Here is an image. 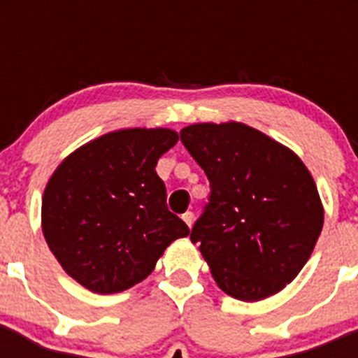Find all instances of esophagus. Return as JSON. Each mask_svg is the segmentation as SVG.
Masks as SVG:
<instances>
[{
	"label": "esophagus",
	"instance_id": "1",
	"mask_svg": "<svg viewBox=\"0 0 358 358\" xmlns=\"http://www.w3.org/2000/svg\"><path fill=\"white\" fill-rule=\"evenodd\" d=\"M182 220H185V222H186V226H188V227H192V226H194L195 215L192 213V211H186V213L182 215Z\"/></svg>",
	"mask_w": 358,
	"mask_h": 358
}]
</instances>
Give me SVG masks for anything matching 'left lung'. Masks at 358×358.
<instances>
[{"instance_id":"left-lung-1","label":"left lung","mask_w":358,"mask_h":358,"mask_svg":"<svg viewBox=\"0 0 358 358\" xmlns=\"http://www.w3.org/2000/svg\"><path fill=\"white\" fill-rule=\"evenodd\" d=\"M181 141L211 186L189 238L218 289L240 301L285 289L308 262L324 222L305 163L240 122L194 123L182 129Z\"/></svg>"}]
</instances>
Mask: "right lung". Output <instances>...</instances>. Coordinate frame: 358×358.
Instances as JSON below:
<instances>
[{
    "label": "right lung",
    "instance_id": "add662e5",
    "mask_svg": "<svg viewBox=\"0 0 358 358\" xmlns=\"http://www.w3.org/2000/svg\"><path fill=\"white\" fill-rule=\"evenodd\" d=\"M179 140L172 129H120L87 141L44 188L41 226L66 274L91 292L143 281L164 249L189 229L166 208L157 159Z\"/></svg>",
    "mask_w": 358,
    "mask_h": 358
}]
</instances>
